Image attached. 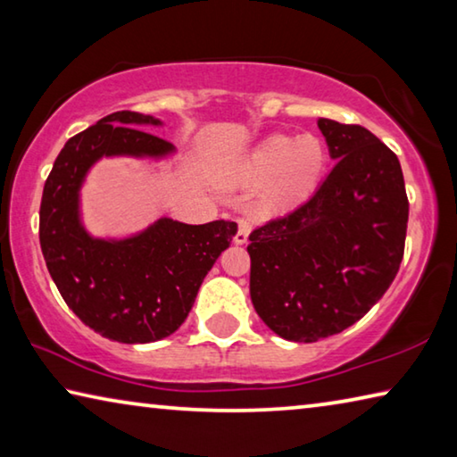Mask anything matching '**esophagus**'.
I'll return each mask as SVG.
<instances>
[{"label": "esophagus", "instance_id": "1", "mask_svg": "<svg viewBox=\"0 0 457 457\" xmlns=\"http://www.w3.org/2000/svg\"><path fill=\"white\" fill-rule=\"evenodd\" d=\"M250 221H247L245 218H239L237 220V234H236V237H234V242L236 244H245L247 242V236H250Z\"/></svg>", "mask_w": 457, "mask_h": 457}]
</instances>
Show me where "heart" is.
Masks as SVG:
<instances>
[{"instance_id": "b5f03b06", "label": "heart", "mask_w": 457, "mask_h": 457, "mask_svg": "<svg viewBox=\"0 0 457 457\" xmlns=\"http://www.w3.org/2000/svg\"><path fill=\"white\" fill-rule=\"evenodd\" d=\"M327 165V151L319 138L304 135L270 137L250 154L245 173L253 181H264L276 175L268 191V204L286 207L303 201L319 183Z\"/></svg>"}]
</instances>
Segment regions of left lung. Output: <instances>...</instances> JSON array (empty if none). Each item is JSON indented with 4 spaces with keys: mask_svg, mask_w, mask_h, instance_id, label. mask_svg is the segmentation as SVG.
<instances>
[{
    "mask_svg": "<svg viewBox=\"0 0 457 457\" xmlns=\"http://www.w3.org/2000/svg\"><path fill=\"white\" fill-rule=\"evenodd\" d=\"M337 161L314 195L250 234V296L278 337L316 343L362 319L395 280L409 201L397 154L361 125L319 119Z\"/></svg>",
    "mask_w": 457,
    "mask_h": 457,
    "instance_id": "obj_1",
    "label": "left lung"
}]
</instances>
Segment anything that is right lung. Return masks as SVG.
Segmentation results:
<instances>
[{"mask_svg": "<svg viewBox=\"0 0 457 457\" xmlns=\"http://www.w3.org/2000/svg\"><path fill=\"white\" fill-rule=\"evenodd\" d=\"M145 125L161 120L119 111L68 138L40 205L42 253L64 303L100 337L127 345L153 343L181 327L201 282L237 231L234 221L189 226L169 218L125 239L92 237L84 229L80 187L98 159H161L175 151Z\"/></svg>", "mask_w": 457, "mask_h": 457, "instance_id": "right-lung-1", "label": "right lung"}]
</instances>
